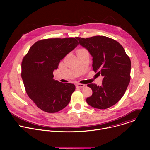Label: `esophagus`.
Instances as JSON below:
<instances>
[{
	"label": "esophagus",
	"mask_w": 150,
	"mask_h": 150,
	"mask_svg": "<svg viewBox=\"0 0 150 150\" xmlns=\"http://www.w3.org/2000/svg\"><path fill=\"white\" fill-rule=\"evenodd\" d=\"M85 87V85L82 84V83H77L76 84V87L77 88H83Z\"/></svg>",
	"instance_id": "esophagus-1"
}]
</instances>
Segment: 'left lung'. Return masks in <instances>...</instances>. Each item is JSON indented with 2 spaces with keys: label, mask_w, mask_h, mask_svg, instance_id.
<instances>
[{
  "label": "left lung",
  "mask_w": 150,
  "mask_h": 150,
  "mask_svg": "<svg viewBox=\"0 0 150 150\" xmlns=\"http://www.w3.org/2000/svg\"><path fill=\"white\" fill-rule=\"evenodd\" d=\"M76 39L93 56L94 71L103 76L101 86L87 85L93 94L87 98V102L96 109H108L122 98L129 83L130 58L119 42L109 37L97 35Z\"/></svg>",
  "instance_id": "left-lung-1"
}]
</instances>
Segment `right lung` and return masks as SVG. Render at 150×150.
Wrapping results in <instances>:
<instances>
[{"instance_id":"1","label":"right lung","mask_w":150,"mask_h":150,"mask_svg":"<svg viewBox=\"0 0 150 150\" xmlns=\"http://www.w3.org/2000/svg\"><path fill=\"white\" fill-rule=\"evenodd\" d=\"M78 44L73 37L41 40L35 42L24 57L21 77L25 91L42 111L56 113L69 104L75 85L54 80L53 73L60 60Z\"/></svg>"}]
</instances>
